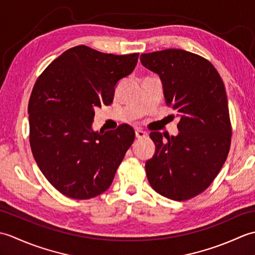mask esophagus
I'll use <instances>...</instances> for the list:
<instances>
[{
  "label": "esophagus",
  "mask_w": 255,
  "mask_h": 255,
  "mask_svg": "<svg viewBox=\"0 0 255 255\" xmlns=\"http://www.w3.org/2000/svg\"><path fill=\"white\" fill-rule=\"evenodd\" d=\"M136 137L138 139H143V138L147 137V132L141 130V129H137V130H136Z\"/></svg>",
  "instance_id": "1"
}]
</instances>
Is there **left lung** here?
<instances>
[{
  "label": "left lung",
  "instance_id": "obj_1",
  "mask_svg": "<svg viewBox=\"0 0 255 255\" xmlns=\"http://www.w3.org/2000/svg\"><path fill=\"white\" fill-rule=\"evenodd\" d=\"M156 73L164 99L181 117L177 136L153 131L152 159L145 162L148 181L156 193L186 200L207 188L228 156L231 123L225 84L207 59L182 49H165L140 57Z\"/></svg>",
  "mask_w": 255,
  "mask_h": 255
}]
</instances>
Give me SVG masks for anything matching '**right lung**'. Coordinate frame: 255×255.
<instances>
[{
	"label": "right lung",
	"instance_id": "right-lung-1",
	"mask_svg": "<svg viewBox=\"0 0 255 255\" xmlns=\"http://www.w3.org/2000/svg\"><path fill=\"white\" fill-rule=\"evenodd\" d=\"M138 56L81 45L64 51L37 79L28 103L31 152L64 196L89 199L111 186L134 130L123 124L116 130L93 131L94 110L112 104L117 82L133 71Z\"/></svg>",
	"mask_w": 255,
	"mask_h": 255
}]
</instances>
